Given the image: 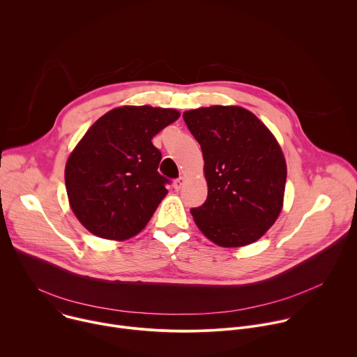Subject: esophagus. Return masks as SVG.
<instances>
[{
	"label": "esophagus",
	"instance_id": "34e87169",
	"mask_svg": "<svg viewBox=\"0 0 357 357\" xmlns=\"http://www.w3.org/2000/svg\"><path fill=\"white\" fill-rule=\"evenodd\" d=\"M185 182H186L185 176H179L178 179H175V181H174V188H175V190H179V189H182V186L185 185Z\"/></svg>",
	"mask_w": 357,
	"mask_h": 357
}]
</instances>
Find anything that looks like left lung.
Instances as JSON below:
<instances>
[{
    "instance_id": "obj_1",
    "label": "left lung",
    "mask_w": 357,
    "mask_h": 357,
    "mask_svg": "<svg viewBox=\"0 0 357 357\" xmlns=\"http://www.w3.org/2000/svg\"><path fill=\"white\" fill-rule=\"evenodd\" d=\"M202 147L207 199L190 213L222 248L245 247L275 224L284 199L286 158L272 132L245 107L214 105L183 112Z\"/></svg>"
}]
</instances>
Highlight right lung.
<instances>
[{
	"label": "right lung",
	"mask_w": 357,
	"mask_h": 357,
	"mask_svg": "<svg viewBox=\"0 0 357 357\" xmlns=\"http://www.w3.org/2000/svg\"><path fill=\"white\" fill-rule=\"evenodd\" d=\"M179 116L176 109L125 105L86 130L66 162L64 179L70 207L89 232L125 241L147 225L168 193L151 140Z\"/></svg>",
	"instance_id": "add662e5"
}]
</instances>
